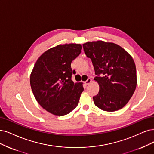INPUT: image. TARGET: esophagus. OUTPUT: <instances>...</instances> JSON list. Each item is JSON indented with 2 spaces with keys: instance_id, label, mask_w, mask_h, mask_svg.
<instances>
[{
  "instance_id": "1",
  "label": "esophagus",
  "mask_w": 154,
  "mask_h": 154,
  "mask_svg": "<svg viewBox=\"0 0 154 154\" xmlns=\"http://www.w3.org/2000/svg\"><path fill=\"white\" fill-rule=\"evenodd\" d=\"M91 81H92V80H91V79H90V78H89L88 80L85 82V84H86V85H89L91 82Z\"/></svg>"
}]
</instances>
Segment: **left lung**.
<instances>
[{"label":"left lung","mask_w":154,"mask_h":154,"mask_svg":"<svg viewBox=\"0 0 154 154\" xmlns=\"http://www.w3.org/2000/svg\"><path fill=\"white\" fill-rule=\"evenodd\" d=\"M83 48L98 75L94 79L100 86L98 94L93 96L94 105L106 112L121 109L131 98L137 84L131 56L120 45L102 41L86 42ZM101 73L103 77L99 76Z\"/></svg>","instance_id":"obj_1"}]
</instances>
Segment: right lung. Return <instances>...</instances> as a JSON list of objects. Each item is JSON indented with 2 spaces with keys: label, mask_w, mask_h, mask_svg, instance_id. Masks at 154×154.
Instances as JSON below:
<instances>
[{
  "label": "right lung",
  "mask_w": 154,
  "mask_h": 154,
  "mask_svg": "<svg viewBox=\"0 0 154 154\" xmlns=\"http://www.w3.org/2000/svg\"><path fill=\"white\" fill-rule=\"evenodd\" d=\"M81 49L79 44L58 45L45 51L33 66L30 79L33 95L44 109L54 116L66 115L78 105L83 83L72 81L75 72L71 63Z\"/></svg>",
  "instance_id": "add662e5"
}]
</instances>
